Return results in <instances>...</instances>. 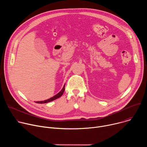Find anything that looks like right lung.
<instances>
[{
    "label": "right lung",
    "mask_w": 147,
    "mask_h": 147,
    "mask_svg": "<svg viewBox=\"0 0 147 147\" xmlns=\"http://www.w3.org/2000/svg\"><path fill=\"white\" fill-rule=\"evenodd\" d=\"M65 85L63 86V87L62 90H61L58 94H57L56 95L53 96V97L51 98L50 99H47V100H43V101H38V102H36V103H48V102H51V101H52V100H55V99L59 98V97H60V96L63 95V94L64 91H65Z\"/></svg>",
    "instance_id": "obj_1"
}]
</instances>
